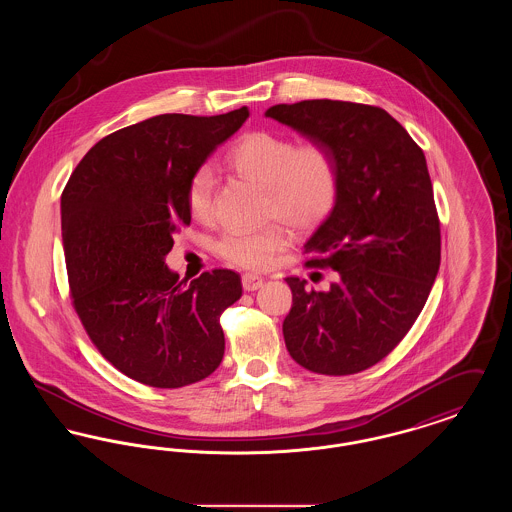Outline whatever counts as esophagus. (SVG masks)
<instances>
[{
	"instance_id": "esophagus-1",
	"label": "esophagus",
	"mask_w": 512,
	"mask_h": 512,
	"mask_svg": "<svg viewBox=\"0 0 512 512\" xmlns=\"http://www.w3.org/2000/svg\"><path fill=\"white\" fill-rule=\"evenodd\" d=\"M242 286H244L245 292H255L263 286V278L259 274H253V272H245L242 276Z\"/></svg>"
}]
</instances>
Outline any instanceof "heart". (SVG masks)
<instances>
[{
    "instance_id": "obj_1",
    "label": "heart",
    "mask_w": 512,
    "mask_h": 512,
    "mask_svg": "<svg viewBox=\"0 0 512 512\" xmlns=\"http://www.w3.org/2000/svg\"><path fill=\"white\" fill-rule=\"evenodd\" d=\"M228 165L247 180L265 188L263 211L295 230L324 219L338 197L340 174L334 155L320 144L295 146L290 138L255 130L247 132L228 153ZM215 176L203 167L190 178L186 201L192 217L213 215ZM288 244L286 232L268 224L257 230H230L217 242V253L232 265L265 268Z\"/></svg>"
}]
</instances>
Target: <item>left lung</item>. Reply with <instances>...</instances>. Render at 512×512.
Wrapping results in <instances>:
<instances>
[{
  "mask_svg": "<svg viewBox=\"0 0 512 512\" xmlns=\"http://www.w3.org/2000/svg\"><path fill=\"white\" fill-rule=\"evenodd\" d=\"M265 117L326 147L340 188L326 220L307 240L309 268H332L326 292L288 276L292 309L286 347L297 365L345 376L382 361L420 315L441 259L438 211L422 149L380 107L307 99ZM320 274V272H317Z\"/></svg>",
  "mask_w": 512,
  "mask_h": 512,
  "instance_id": "8db88e82",
  "label": "left lung"
}]
</instances>
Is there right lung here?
<instances>
[{
  "mask_svg": "<svg viewBox=\"0 0 512 512\" xmlns=\"http://www.w3.org/2000/svg\"><path fill=\"white\" fill-rule=\"evenodd\" d=\"M157 115L92 147L61 195L63 249L73 305L99 353L151 388L190 386L224 355L220 313L242 295L234 270L188 282L165 265L186 192L207 157L247 121Z\"/></svg>",
  "mask_w": 512,
  "mask_h": 512,
  "instance_id": "1",
  "label": "right lung"
}]
</instances>
